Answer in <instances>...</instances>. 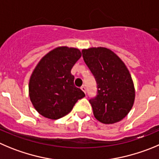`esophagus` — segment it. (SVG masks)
<instances>
[{
  "instance_id": "34e87169",
  "label": "esophagus",
  "mask_w": 159,
  "mask_h": 159,
  "mask_svg": "<svg viewBox=\"0 0 159 159\" xmlns=\"http://www.w3.org/2000/svg\"><path fill=\"white\" fill-rule=\"evenodd\" d=\"M81 89L82 90V91L84 92V93H85V94H86V88L84 87V85H82V86L81 87Z\"/></svg>"
}]
</instances>
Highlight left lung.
Returning a JSON list of instances; mask_svg holds the SVG:
<instances>
[{"mask_svg":"<svg viewBox=\"0 0 159 159\" xmlns=\"http://www.w3.org/2000/svg\"><path fill=\"white\" fill-rule=\"evenodd\" d=\"M82 57L97 84L89 100L95 118L104 124L121 121L133 107L135 89L131 75L116 54L106 48L83 49Z\"/></svg>","mask_w":159,"mask_h":159,"instance_id":"obj_1","label":"left lung"}]
</instances>
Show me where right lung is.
I'll use <instances>...</instances> for the list:
<instances>
[{
	"mask_svg": "<svg viewBox=\"0 0 159 159\" xmlns=\"http://www.w3.org/2000/svg\"><path fill=\"white\" fill-rule=\"evenodd\" d=\"M81 56L78 48L58 47L41 59L29 83L30 98L40 115L59 119L85 96L75 86V77L70 73Z\"/></svg>",
	"mask_w": 159,
	"mask_h": 159,
	"instance_id": "right-lung-1",
	"label": "right lung"
}]
</instances>
